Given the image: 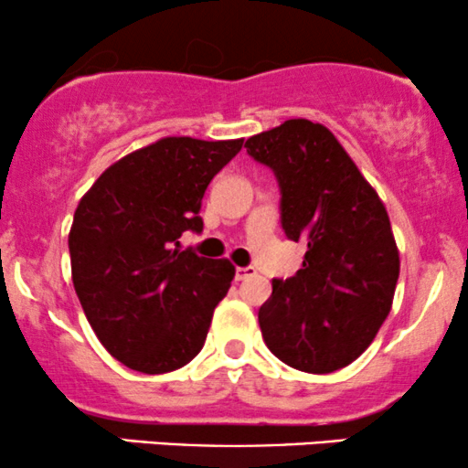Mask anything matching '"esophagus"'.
Returning a JSON list of instances; mask_svg holds the SVG:
<instances>
[{
  "mask_svg": "<svg viewBox=\"0 0 468 468\" xmlns=\"http://www.w3.org/2000/svg\"><path fill=\"white\" fill-rule=\"evenodd\" d=\"M257 275V271L252 266H238L235 268V279H238V282H244V279H249V277H255Z\"/></svg>",
  "mask_w": 468,
  "mask_h": 468,
  "instance_id": "esophagus-1",
  "label": "esophagus"
}]
</instances>
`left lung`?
<instances>
[{"label":"left lung","instance_id":"8db88e82","mask_svg":"<svg viewBox=\"0 0 468 468\" xmlns=\"http://www.w3.org/2000/svg\"><path fill=\"white\" fill-rule=\"evenodd\" d=\"M282 189V227L305 241L297 275L272 279L260 308L268 350L308 374L356 361L388 319L400 272L388 208L336 136L290 118L246 141Z\"/></svg>","mask_w":468,"mask_h":468}]
</instances>
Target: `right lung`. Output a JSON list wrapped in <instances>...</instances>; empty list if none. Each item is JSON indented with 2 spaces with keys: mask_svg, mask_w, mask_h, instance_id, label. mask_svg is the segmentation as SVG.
I'll use <instances>...</instances> for the list:
<instances>
[{
  "mask_svg": "<svg viewBox=\"0 0 468 468\" xmlns=\"http://www.w3.org/2000/svg\"><path fill=\"white\" fill-rule=\"evenodd\" d=\"M244 138L166 136L122 155L80 197L68 235L72 283L116 361L166 374L197 356L235 266L180 250L202 230V197Z\"/></svg>",
  "mask_w": 468,
  "mask_h": 468,
  "instance_id": "obj_1",
  "label": "right lung"
}]
</instances>
